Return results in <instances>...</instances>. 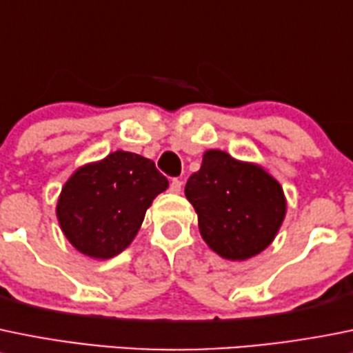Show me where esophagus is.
Segmentation results:
<instances>
[{
    "instance_id": "1",
    "label": "esophagus",
    "mask_w": 353,
    "mask_h": 353,
    "mask_svg": "<svg viewBox=\"0 0 353 353\" xmlns=\"http://www.w3.org/2000/svg\"><path fill=\"white\" fill-rule=\"evenodd\" d=\"M181 188H183V181L174 177V179L170 181V191H172V193H179Z\"/></svg>"
}]
</instances>
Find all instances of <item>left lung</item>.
Returning a JSON list of instances; mask_svg holds the SVG:
<instances>
[{"instance_id":"left-lung-1","label":"left lung","mask_w":353,"mask_h":353,"mask_svg":"<svg viewBox=\"0 0 353 353\" xmlns=\"http://www.w3.org/2000/svg\"><path fill=\"white\" fill-rule=\"evenodd\" d=\"M184 194L198 214L201 238L229 260L250 259L268 248L286 214L274 177L221 150L205 153Z\"/></svg>"}]
</instances>
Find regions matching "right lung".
<instances>
[{
    "instance_id": "1",
    "label": "right lung",
    "mask_w": 353,
    "mask_h": 353,
    "mask_svg": "<svg viewBox=\"0 0 353 353\" xmlns=\"http://www.w3.org/2000/svg\"><path fill=\"white\" fill-rule=\"evenodd\" d=\"M167 188L169 181L153 160L131 152L110 153L67 181L58 200V221L79 252L112 259L128 248L146 208Z\"/></svg>"
}]
</instances>
